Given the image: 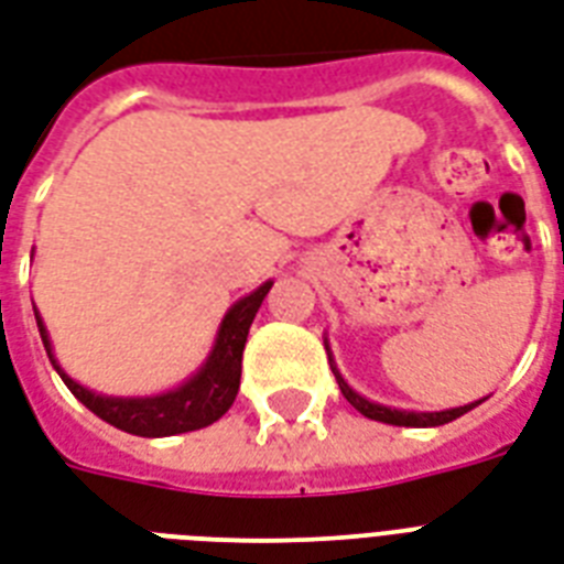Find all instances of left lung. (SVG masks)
<instances>
[{
	"label": "left lung",
	"mask_w": 564,
	"mask_h": 564,
	"mask_svg": "<svg viewBox=\"0 0 564 564\" xmlns=\"http://www.w3.org/2000/svg\"><path fill=\"white\" fill-rule=\"evenodd\" d=\"M325 351H328V364H330V372L337 378L339 390H343V397L349 399L351 405L358 408L360 414L369 416V420H378V423H387V425H408V429H435V425H444V423H453L458 416H464L467 411H473L476 405H482L485 399H476V402H467V405H458V408H446V411H408V408H390V405H381V402H372L367 399L364 393H358L355 387L343 378L339 372L337 360H334V351L328 346V337H325Z\"/></svg>",
	"instance_id": "left-lung-1"
}]
</instances>
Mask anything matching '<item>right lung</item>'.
<instances>
[{"label": "right lung", "instance_id": "1", "mask_svg": "<svg viewBox=\"0 0 564 564\" xmlns=\"http://www.w3.org/2000/svg\"><path fill=\"white\" fill-rule=\"evenodd\" d=\"M272 283L274 281L260 283L257 290L234 301L227 307L218 330H215L213 349L204 358V364L186 381H180L177 387L162 390V393H153V397H106L91 387L79 384L76 378L64 372V367L55 358L53 339H50V330L43 325L37 307H34V319H37V330H41L50 364L82 405L120 432H129V435L171 437L213 425L218 416L227 414V408L234 405L236 393H239V378H242V351L245 343H248V330H251V322L260 311V304L272 290Z\"/></svg>", "mask_w": 564, "mask_h": 564}]
</instances>
